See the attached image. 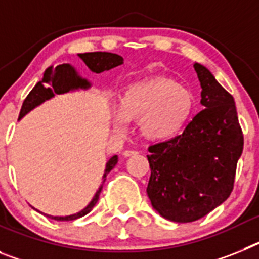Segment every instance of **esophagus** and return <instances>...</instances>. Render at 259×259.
I'll return each instance as SVG.
<instances>
[{
  "label": "esophagus",
  "instance_id": "1",
  "mask_svg": "<svg viewBox=\"0 0 259 259\" xmlns=\"http://www.w3.org/2000/svg\"><path fill=\"white\" fill-rule=\"evenodd\" d=\"M122 154L124 155L125 158H127V157H131V155L137 154V152H135V150H124V152H123Z\"/></svg>",
  "mask_w": 259,
  "mask_h": 259
}]
</instances>
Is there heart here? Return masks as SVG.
<instances>
[{"instance_id": "obj_1", "label": "heart", "mask_w": 259, "mask_h": 259, "mask_svg": "<svg viewBox=\"0 0 259 259\" xmlns=\"http://www.w3.org/2000/svg\"><path fill=\"white\" fill-rule=\"evenodd\" d=\"M113 124L123 130L125 120L139 119L141 135L153 141L171 139L187 125L194 111L188 88L166 77L134 83L120 93Z\"/></svg>"}]
</instances>
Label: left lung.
I'll use <instances>...</instances> for the list:
<instances>
[{
	"label": "left lung",
	"instance_id": "8db88e82",
	"mask_svg": "<svg viewBox=\"0 0 259 259\" xmlns=\"http://www.w3.org/2000/svg\"><path fill=\"white\" fill-rule=\"evenodd\" d=\"M202 111L184 132L149 146L146 193L164 219L188 223L230 197L244 137L232 96L201 63H194Z\"/></svg>",
	"mask_w": 259,
	"mask_h": 259
}]
</instances>
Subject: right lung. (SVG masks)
<instances>
[{"mask_svg":"<svg viewBox=\"0 0 259 259\" xmlns=\"http://www.w3.org/2000/svg\"><path fill=\"white\" fill-rule=\"evenodd\" d=\"M77 57H79V58L85 63L87 67L92 71V72H95V74H101L104 71H109L111 70V68L116 67V66H120L123 63V57L118 56V54H114V53H79ZM91 87H92V83H91L88 79L81 76V75L79 74V71H77L74 66L70 65V63H62V65L57 66V67L49 66V67L45 70L42 79L33 87V89L29 92V95L27 96V98L24 100V102H23L19 114V120L23 116H26L29 111H32L33 109L40 106L41 104H44L45 101L52 100L56 95H65V93L75 92V91H80V89H81V91H87V89H89ZM116 163H118V155H113V157L107 161L104 175H102V183L101 185L98 187L97 192L95 193L93 198L84 209H81L79 212H76V214L66 215V217H54V215L44 214V212L38 211L35 207H33V209H35L36 211L41 212V214L47 215L48 218L59 222L75 221V219L81 218V217L87 215L88 212H91V210L95 207V205L98 201V197H100V193H101L102 191V185H104L105 180H106L107 174L113 170Z\"/></svg>","mask_w":259,"mask_h":259,"instance_id":"add662e5","label":"right lung"}]
</instances>
